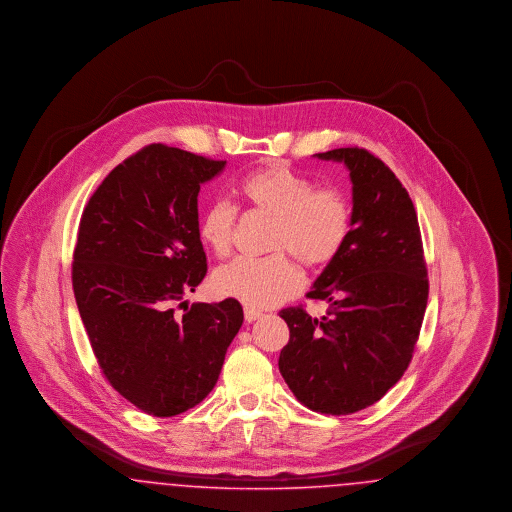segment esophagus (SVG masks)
Here are the masks:
<instances>
[{
    "label": "esophagus",
    "mask_w": 512,
    "mask_h": 512,
    "mask_svg": "<svg viewBox=\"0 0 512 512\" xmlns=\"http://www.w3.org/2000/svg\"><path fill=\"white\" fill-rule=\"evenodd\" d=\"M244 317H245V320H247V322H255V320H259V318L263 317V313H261V311H257V309H251V307H245Z\"/></svg>",
    "instance_id": "1"
}]
</instances>
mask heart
Returning <instances> with one entry per match:
<instances>
[{"mask_svg":"<svg viewBox=\"0 0 512 512\" xmlns=\"http://www.w3.org/2000/svg\"><path fill=\"white\" fill-rule=\"evenodd\" d=\"M245 205L272 217L268 249L261 259L238 257L213 276L215 290L251 309L274 307L301 286L293 265L328 267L351 234L349 201L336 190H315V184L284 165H267L249 172L238 186ZM238 211L228 201L211 203L199 219V238L217 257L232 251Z\"/></svg>","mask_w":512,"mask_h":512,"instance_id":"heart-1","label":"heart"}]
</instances>
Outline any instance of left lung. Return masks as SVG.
I'll return each instance as SVG.
<instances>
[{
	"instance_id": "obj_1",
	"label": "left lung",
	"mask_w": 512,
	"mask_h": 512,
	"mask_svg": "<svg viewBox=\"0 0 512 512\" xmlns=\"http://www.w3.org/2000/svg\"><path fill=\"white\" fill-rule=\"evenodd\" d=\"M340 161L353 182L351 234L303 307L280 311L290 341L278 368L311 411L351 414L380 401L413 359L428 303V276L413 201L390 167L361 147L317 153Z\"/></svg>"
}]
</instances>
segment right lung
Wrapping results in <instances>:
<instances>
[{"instance_id":"1","label":"right lung","mask_w":512,"mask_h":512,"mask_svg":"<svg viewBox=\"0 0 512 512\" xmlns=\"http://www.w3.org/2000/svg\"><path fill=\"white\" fill-rule=\"evenodd\" d=\"M226 161L151 144L90 197L73 255V290L99 368L134 407L176 416L215 388L242 305L184 297L207 274L197 194Z\"/></svg>"}]
</instances>
